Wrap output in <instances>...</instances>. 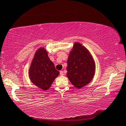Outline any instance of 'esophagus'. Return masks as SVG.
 Returning <instances> with one entry per match:
<instances>
[{"mask_svg":"<svg viewBox=\"0 0 126 126\" xmlns=\"http://www.w3.org/2000/svg\"><path fill=\"white\" fill-rule=\"evenodd\" d=\"M60 76H63V71H62V70H61L60 72Z\"/></svg>","mask_w":126,"mask_h":126,"instance_id":"obj_1","label":"esophagus"}]
</instances>
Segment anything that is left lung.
Wrapping results in <instances>:
<instances>
[{
    "label": "left lung",
    "instance_id": "left-lung-1",
    "mask_svg": "<svg viewBox=\"0 0 126 126\" xmlns=\"http://www.w3.org/2000/svg\"><path fill=\"white\" fill-rule=\"evenodd\" d=\"M66 76L78 89L88 84L95 73V63L89 51L80 43L75 42L68 58Z\"/></svg>",
    "mask_w": 126,
    "mask_h": 126
}]
</instances>
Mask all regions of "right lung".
Listing matches in <instances>:
<instances>
[{
    "instance_id": "add662e5",
    "label": "right lung",
    "mask_w": 126,
    "mask_h": 126,
    "mask_svg": "<svg viewBox=\"0 0 126 126\" xmlns=\"http://www.w3.org/2000/svg\"><path fill=\"white\" fill-rule=\"evenodd\" d=\"M47 54L44 47L39 48L34 54L29 70L31 81L43 90L49 89L60 74Z\"/></svg>"
}]
</instances>
